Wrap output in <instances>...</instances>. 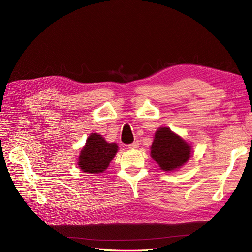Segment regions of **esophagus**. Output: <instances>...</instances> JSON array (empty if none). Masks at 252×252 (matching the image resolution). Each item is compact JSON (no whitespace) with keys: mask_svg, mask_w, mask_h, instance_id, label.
Here are the masks:
<instances>
[{"mask_svg":"<svg viewBox=\"0 0 252 252\" xmlns=\"http://www.w3.org/2000/svg\"><path fill=\"white\" fill-rule=\"evenodd\" d=\"M138 147H139V143H138V141H134L133 144L128 145V148H130V149H136V148H138Z\"/></svg>","mask_w":252,"mask_h":252,"instance_id":"esophagus-1","label":"esophagus"}]
</instances>
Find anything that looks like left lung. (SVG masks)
Here are the masks:
<instances>
[{
    "instance_id": "obj_1",
    "label": "left lung",
    "mask_w": 252,
    "mask_h": 252,
    "mask_svg": "<svg viewBox=\"0 0 252 252\" xmlns=\"http://www.w3.org/2000/svg\"><path fill=\"white\" fill-rule=\"evenodd\" d=\"M150 156L159 169L171 172L181 168L191 157V146L169 127L160 126L154 134Z\"/></svg>"
}]
</instances>
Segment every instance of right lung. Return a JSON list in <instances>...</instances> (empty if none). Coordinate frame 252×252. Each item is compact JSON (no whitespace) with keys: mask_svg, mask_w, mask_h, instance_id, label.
I'll return each mask as SVG.
<instances>
[{"mask_svg":"<svg viewBox=\"0 0 252 252\" xmlns=\"http://www.w3.org/2000/svg\"><path fill=\"white\" fill-rule=\"evenodd\" d=\"M118 151L117 144H109L98 133H92L80 152L77 165L83 172H104Z\"/></svg>","mask_w":252,"mask_h":252,"instance_id":"1","label":"right lung"}]
</instances>
